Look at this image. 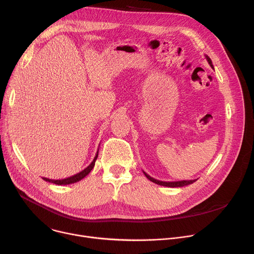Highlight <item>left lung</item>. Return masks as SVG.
Wrapping results in <instances>:
<instances>
[{
	"label": "left lung",
	"mask_w": 254,
	"mask_h": 254,
	"mask_svg": "<svg viewBox=\"0 0 254 254\" xmlns=\"http://www.w3.org/2000/svg\"><path fill=\"white\" fill-rule=\"evenodd\" d=\"M206 56V60L207 62L209 63L210 66L212 68H214L213 66V64H212V61L211 59L209 58L208 55H205ZM143 174L145 175V177L151 181L152 183L156 184V185H159V186H163V187H168V188H182V187H185V186H188V185H190L192 183H194L196 180H190V181H179V182H162V181H158V180H155L153 178H151L149 175H147L145 172H143Z\"/></svg>",
	"instance_id": "8db88e82"
}]
</instances>
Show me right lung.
I'll list each match as a JSON object with an SVG mask.
<instances>
[{
	"label": "right lung",
	"mask_w": 254,
	"mask_h": 254,
	"mask_svg": "<svg viewBox=\"0 0 254 254\" xmlns=\"http://www.w3.org/2000/svg\"><path fill=\"white\" fill-rule=\"evenodd\" d=\"M98 154H99V149H98L97 154H96L94 160L92 161V163H91L88 167L84 168L83 171H81L80 173H78V174H76V175H74V176H72V177H70V178L64 179V180H50V179H46V178H42V179H43L45 182H49V183H52V184H55V185H70V184L77 183V182H79L80 180H82L84 177H87V176L91 173V171L93 170L94 166H95V162H96V160H97V158H98Z\"/></svg>",
	"instance_id": "1"
}]
</instances>
